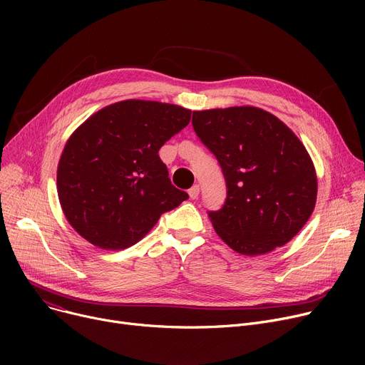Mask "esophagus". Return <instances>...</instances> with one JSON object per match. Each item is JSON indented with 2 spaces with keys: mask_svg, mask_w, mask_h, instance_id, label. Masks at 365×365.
I'll use <instances>...</instances> for the list:
<instances>
[{
  "mask_svg": "<svg viewBox=\"0 0 365 365\" xmlns=\"http://www.w3.org/2000/svg\"><path fill=\"white\" fill-rule=\"evenodd\" d=\"M187 194H189L190 200H197L198 195H200V185H194L192 187L187 190Z\"/></svg>",
  "mask_w": 365,
  "mask_h": 365,
  "instance_id": "34e87169",
  "label": "esophagus"
}]
</instances>
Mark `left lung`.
<instances>
[{"instance_id":"obj_1","label":"left lung","mask_w":365,"mask_h":365,"mask_svg":"<svg viewBox=\"0 0 365 365\" xmlns=\"http://www.w3.org/2000/svg\"><path fill=\"white\" fill-rule=\"evenodd\" d=\"M192 127L226 182L225 204L208 212L217 235L245 256L289 242L317 201L315 168L296 134L255 106L195 110Z\"/></svg>"}]
</instances>
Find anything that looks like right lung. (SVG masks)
Returning a JSON list of instances; mask_svg holds the SVG:
<instances>
[{
	"label": "right lung",
	"mask_w": 365,
	"mask_h": 365,
	"mask_svg": "<svg viewBox=\"0 0 365 365\" xmlns=\"http://www.w3.org/2000/svg\"><path fill=\"white\" fill-rule=\"evenodd\" d=\"M189 121L190 110L176 105L124 101L76 128L57 167L59 201L75 231L96 247L124 250L187 200L158 150Z\"/></svg>",
	"instance_id": "1"
}]
</instances>
